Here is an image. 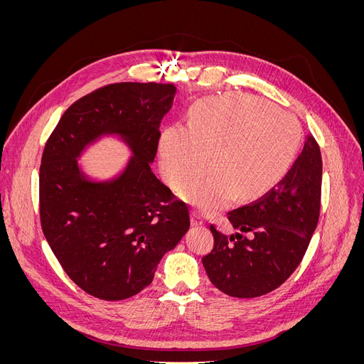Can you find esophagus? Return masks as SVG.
I'll use <instances>...</instances> for the list:
<instances>
[{
    "label": "esophagus",
    "instance_id": "obj_1",
    "mask_svg": "<svg viewBox=\"0 0 364 364\" xmlns=\"http://www.w3.org/2000/svg\"><path fill=\"white\" fill-rule=\"evenodd\" d=\"M191 222H193V226H203L205 222H203V217L200 215V213L194 211L193 215H191Z\"/></svg>",
    "mask_w": 364,
    "mask_h": 364
}]
</instances>
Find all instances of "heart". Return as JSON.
I'll return each instance as SVG.
<instances>
[{"mask_svg":"<svg viewBox=\"0 0 364 364\" xmlns=\"http://www.w3.org/2000/svg\"><path fill=\"white\" fill-rule=\"evenodd\" d=\"M299 146L294 119L259 98L229 94L197 103L186 127L174 124L159 139L165 181L203 213L232 203L237 193L250 199L270 190L291 165Z\"/></svg>","mask_w":364,"mask_h":364,"instance_id":"1","label":"heart"}]
</instances>
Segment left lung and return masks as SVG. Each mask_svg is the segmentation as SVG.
<instances>
[{
	"label": "left lung",
	"mask_w": 364,
	"mask_h": 364,
	"mask_svg": "<svg viewBox=\"0 0 364 364\" xmlns=\"http://www.w3.org/2000/svg\"><path fill=\"white\" fill-rule=\"evenodd\" d=\"M322 156L306 135L282 181L258 200L228 213L235 235L209 226L214 249L202 258L209 281L232 297H258L278 289L299 266L321 213ZM250 232L254 237H245Z\"/></svg>",
	"instance_id": "8db88e82"
}]
</instances>
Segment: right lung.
<instances>
[{"instance_id":"add662e5","label":"right lung","mask_w":364,"mask_h":364,"mask_svg":"<svg viewBox=\"0 0 364 364\" xmlns=\"http://www.w3.org/2000/svg\"><path fill=\"white\" fill-rule=\"evenodd\" d=\"M174 94L171 83L103 86L65 111L43 149V235L71 281L98 299L123 301L144 290L190 229L188 206L150 168ZM105 134L119 136L134 156L117 178L95 183L76 159Z\"/></svg>"}]
</instances>
